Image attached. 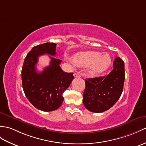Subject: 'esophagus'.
Masks as SVG:
<instances>
[{
	"instance_id": "esophagus-1",
	"label": "esophagus",
	"mask_w": 146,
	"mask_h": 146,
	"mask_svg": "<svg viewBox=\"0 0 146 146\" xmlns=\"http://www.w3.org/2000/svg\"><path fill=\"white\" fill-rule=\"evenodd\" d=\"M74 76L75 77V78H80V77H81V75H80V74L79 73H74Z\"/></svg>"
}]
</instances>
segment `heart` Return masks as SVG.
I'll list each match as a JSON object with an SVG mask.
<instances>
[{"instance_id": "obj_1", "label": "heart", "mask_w": 146, "mask_h": 146, "mask_svg": "<svg viewBox=\"0 0 146 146\" xmlns=\"http://www.w3.org/2000/svg\"><path fill=\"white\" fill-rule=\"evenodd\" d=\"M111 56L108 53L94 51L80 52L72 56V62L78 66H89L88 73L91 75H98L106 71L111 63Z\"/></svg>"}]
</instances>
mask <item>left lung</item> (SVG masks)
<instances>
[{"mask_svg": "<svg viewBox=\"0 0 146 146\" xmlns=\"http://www.w3.org/2000/svg\"><path fill=\"white\" fill-rule=\"evenodd\" d=\"M124 63L119 57L113 62V69L107 76L86 78L83 102L93 113H103L114 105L123 90Z\"/></svg>", "mask_w": 146, "mask_h": 146, "instance_id": "obj_1", "label": "left lung"}]
</instances>
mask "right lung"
Here are the masks:
<instances>
[{
  "instance_id": "right-lung-1",
  "label": "right lung",
  "mask_w": 146,
  "mask_h": 146,
  "mask_svg": "<svg viewBox=\"0 0 146 146\" xmlns=\"http://www.w3.org/2000/svg\"><path fill=\"white\" fill-rule=\"evenodd\" d=\"M56 46V44L49 42L33 46L27 55L22 69V87L26 97L36 109L45 112L61 106L63 93L74 79L73 73L63 72L60 68L62 60L53 57ZM45 54L51 55L50 65L38 73L35 66L38 57Z\"/></svg>"
}]
</instances>
